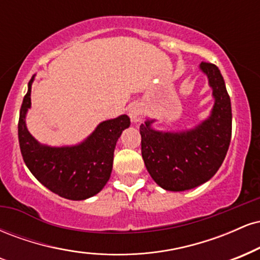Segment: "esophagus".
<instances>
[{
    "mask_svg": "<svg viewBox=\"0 0 260 260\" xmlns=\"http://www.w3.org/2000/svg\"><path fill=\"white\" fill-rule=\"evenodd\" d=\"M128 113H129V117L132 122L137 123L140 121V115H142V107L138 104H132L128 107Z\"/></svg>",
    "mask_w": 260,
    "mask_h": 260,
    "instance_id": "34e87169",
    "label": "esophagus"
}]
</instances>
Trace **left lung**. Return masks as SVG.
Wrapping results in <instances>:
<instances>
[{
	"label": "left lung",
	"instance_id": "1",
	"mask_svg": "<svg viewBox=\"0 0 260 260\" xmlns=\"http://www.w3.org/2000/svg\"><path fill=\"white\" fill-rule=\"evenodd\" d=\"M213 89L210 116L192 129L162 132L151 127L155 120L140 124L142 156L151 178L172 192L192 189L210 180L221 166L232 132L231 100L215 64L202 62Z\"/></svg>",
	"mask_w": 260,
	"mask_h": 260
}]
</instances>
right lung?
Wrapping results in <instances>:
<instances>
[{
    "label": "right lung",
    "mask_w": 260,
    "mask_h": 260,
    "mask_svg": "<svg viewBox=\"0 0 260 260\" xmlns=\"http://www.w3.org/2000/svg\"><path fill=\"white\" fill-rule=\"evenodd\" d=\"M34 77L29 80L18 122L19 147L26 168L41 184L62 198L84 201L98 194L111 176L116 143L122 131L129 127V117L121 115L101 122L88 138L72 147L40 144L25 124Z\"/></svg>",
    "instance_id": "1"
}]
</instances>
